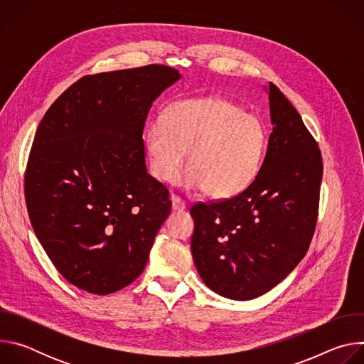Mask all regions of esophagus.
<instances>
[{
  "label": "esophagus",
  "mask_w": 364,
  "mask_h": 364,
  "mask_svg": "<svg viewBox=\"0 0 364 364\" xmlns=\"http://www.w3.org/2000/svg\"><path fill=\"white\" fill-rule=\"evenodd\" d=\"M171 203L174 212H183L186 209V201L178 196H171Z\"/></svg>",
  "instance_id": "1"
}]
</instances>
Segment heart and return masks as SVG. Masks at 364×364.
<instances>
[{"mask_svg":"<svg viewBox=\"0 0 364 364\" xmlns=\"http://www.w3.org/2000/svg\"><path fill=\"white\" fill-rule=\"evenodd\" d=\"M267 131L256 115L222 96L177 100L163 121L149 122L145 146L152 176L173 181L188 152L184 184L223 200L242 193L257 174Z\"/></svg>","mask_w":364,"mask_h":364,"instance_id":"obj_1","label":"heart"}]
</instances>
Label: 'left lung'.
<instances>
[{"label": "left lung", "instance_id": "1", "mask_svg": "<svg viewBox=\"0 0 364 364\" xmlns=\"http://www.w3.org/2000/svg\"><path fill=\"white\" fill-rule=\"evenodd\" d=\"M274 125L264 164L237 196L196 203L191 253L203 282L230 299L278 285L313 239L323 178L317 141L285 95L269 83Z\"/></svg>", "mask_w": 364, "mask_h": 364}]
</instances>
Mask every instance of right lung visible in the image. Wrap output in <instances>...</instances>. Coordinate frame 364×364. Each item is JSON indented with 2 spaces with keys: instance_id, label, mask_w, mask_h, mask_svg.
<instances>
[{
  "instance_id": "add662e5",
  "label": "right lung",
  "mask_w": 364,
  "mask_h": 364,
  "mask_svg": "<svg viewBox=\"0 0 364 364\" xmlns=\"http://www.w3.org/2000/svg\"><path fill=\"white\" fill-rule=\"evenodd\" d=\"M181 75L148 65L85 76L43 117L24 174L31 226L72 285L108 295L144 271L171 212L146 173L142 132L152 102Z\"/></svg>"
}]
</instances>
